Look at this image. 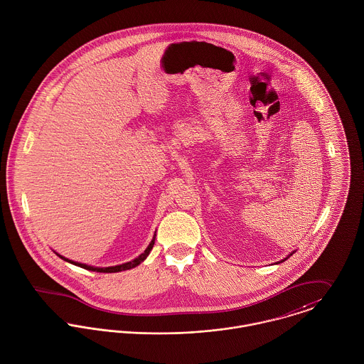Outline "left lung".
<instances>
[{
	"label": "left lung",
	"instance_id": "1",
	"mask_svg": "<svg viewBox=\"0 0 364 364\" xmlns=\"http://www.w3.org/2000/svg\"><path fill=\"white\" fill-rule=\"evenodd\" d=\"M284 259H286V258H284Z\"/></svg>",
	"mask_w": 364,
	"mask_h": 364
}]
</instances>
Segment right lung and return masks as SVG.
Segmentation results:
<instances>
[{
    "instance_id": "add662e5",
    "label": "right lung",
    "mask_w": 364,
    "mask_h": 364,
    "mask_svg": "<svg viewBox=\"0 0 364 364\" xmlns=\"http://www.w3.org/2000/svg\"><path fill=\"white\" fill-rule=\"evenodd\" d=\"M156 236V235H155ZM154 244H155V237H154V240L151 242V244L148 245V248L139 255V257H136L135 259H132V261H129V262H125V264H122V265H116V267H107V268H95V267H89V265H85V264H80V262H74V261H70V259H67L65 257H63V255H60V254H57L60 258H63L64 261H68V262H71V264H74V265H78V267H81V268H85V269H87V271H95V272H106V274H109V272H120V271H125V269H131V268H135L136 265H139L148 255H149V252H151V250H152V247H154Z\"/></svg>"
}]
</instances>
